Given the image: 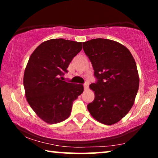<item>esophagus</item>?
<instances>
[{"mask_svg": "<svg viewBox=\"0 0 158 158\" xmlns=\"http://www.w3.org/2000/svg\"><path fill=\"white\" fill-rule=\"evenodd\" d=\"M89 82H85V84L84 85V89L86 90L89 89Z\"/></svg>", "mask_w": 158, "mask_h": 158, "instance_id": "34e87169", "label": "esophagus"}]
</instances>
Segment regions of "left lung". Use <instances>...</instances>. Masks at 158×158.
I'll list each match as a JSON object with an SVG mask.
<instances>
[{"label": "left lung", "instance_id": "1", "mask_svg": "<svg viewBox=\"0 0 158 158\" xmlns=\"http://www.w3.org/2000/svg\"><path fill=\"white\" fill-rule=\"evenodd\" d=\"M83 49L91 62L95 93L87 108L101 123H116L132 108L139 85L136 62L126 47L111 40L97 38L83 42Z\"/></svg>", "mask_w": 158, "mask_h": 158}]
</instances>
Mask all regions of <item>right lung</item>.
Instances as JSON below:
<instances>
[{
    "label": "right lung",
    "instance_id": "right-lung-1",
    "mask_svg": "<svg viewBox=\"0 0 158 158\" xmlns=\"http://www.w3.org/2000/svg\"><path fill=\"white\" fill-rule=\"evenodd\" d=\"M82 42L64 39L43 42L32 53L23 74L26 100L40 118L49 124L65 121L73 102L84 91L81 84L63 81Z\"/></svg>",
    "mask_w": 158,
    "mask_h": 158
}]
</instances>
